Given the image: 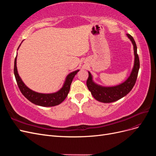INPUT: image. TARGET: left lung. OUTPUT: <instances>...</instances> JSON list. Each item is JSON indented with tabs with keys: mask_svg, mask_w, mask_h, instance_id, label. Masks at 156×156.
<instances>
[{
	"mask_svg": "<svg viewBox=\"0 0 156 156\" xmlns=\"http://www.w3.org/2000/svg\"><path fill=\"white\" fill-rule=\"evenodd\" d=\"M127 36L133 45L135 60L133 68L126 81L119 85L114 87H102L93 81L92 75L88 72V78L87 81V85L93 97L98 101L102 103H111L119 100L126 96L131 90L136 83L140 68L137 48H136L133 37L129 34H127Z\"/></svg>",
	"mask_w": 156,
	"mask_h": 156,
	"instance_id": "left-lung-1",
	"label": "left lung"
}]
</instances>
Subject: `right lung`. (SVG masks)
Wrapping results in <instances>:
<instances>
[{
    "mask_svg": "<svg viewBox=\"0 0 156 156\" xmlns=\"http://www.w3.org/2000/svg\"><path fill=\"white\" fill-rule=\"evenodd\" d=\"M20 45L19 46L18 49L20 48ZM17 53L15 58V61H14V75H15V77L19 88H20L23 95L28 100H29L30 102L34 103L35 105H40L41 107H53L60 104L66 98L69 92L71 84H72L75 75L79 71V69L74 71V72L70 73L67 75L62 87L58 91L51 94L38 93L33 91L29 88H28L25 85V84L23 82L22 79L20 77V75H19L17 69Z\"/></svg>",
    "mask_w": 156,
    "mask_h": 156,
    "instance_id": "obj_1",
    "label": "right lung"
}]
</instances>
